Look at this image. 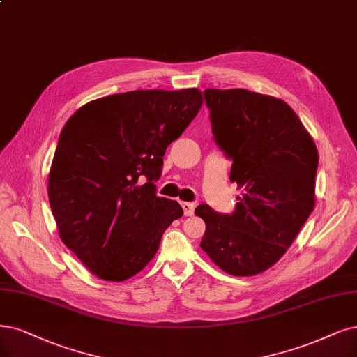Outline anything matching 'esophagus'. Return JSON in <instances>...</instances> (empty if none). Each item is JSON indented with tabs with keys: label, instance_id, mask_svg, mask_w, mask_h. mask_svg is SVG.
Returning <instances> with one entry per match:
<instances>
[{
	"label": "esophagus",
	"instance_id": "esophagus-1",
	"mask_svg": "<svg viewBox=\"0 0 357 357\" xmlns=\"http://www.w3.org/2000/svg\"><path fill=\"white\" fill-rule=\"evenodd\" d=\"M181 206H182V208H183V215H185V216H192V215H194V208H195V206H194L192 203L182 202V203H181Z\"/></svg>",
	"mask_w": 357,
	"mask_h": 357
}]
</instances>
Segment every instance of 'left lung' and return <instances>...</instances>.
<instances>
[{"label": "left lung", "mask_w": 357, "mask_h": 357, "mask_svg": "<svg viewBox=\"0 0 357 357\" xmlns=\"http://www.w3.org/2000/svg\"><path fill=\"white\" fill-rule=\"evenodd\" d=\"M213 139L232 162L243 188L232 213L207 204L200 247L234 276H252L278 261L314 206L318 150L287 102L247 89H206Z\"/></svg>", "instance_id": "left-lung-1"}]
</instances>
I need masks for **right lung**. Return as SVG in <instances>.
<instances>
[{"instance_id": "1", "label": "right lung", "mask_w": 357, "mask_h": 357, "mask_svg": "<svg viewBox=\"0 0 357 357\" xmlns=\"http://www.w3.org/2000/svg\"><path fill=\"white\" fill-rule=\"evenodd\" d=\"M202 101L195 88L130 91L85 104L64 125L48 178L51 212L66 247L98 278L137 275L183 215L154 182Z\"/></svg>"}]
</instances>
